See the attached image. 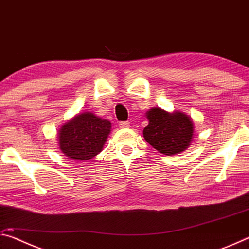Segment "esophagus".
<instances>
[{
	"instance_id": "obj_1",
	"label": "esophagus",
	"mask_w": 249,
	"mask_h": 249,
	"mask_svg": "<svg viewBox=\"0 0 249 249\" xmlns=\"http://www.w3.org/2000/svg\"><path fill=\"white\" fill-rule=\"evenodd\" d=\"M120 127L121 128H128L130 126V123L128 121H125V122H120Z\"/></svg>"
}]
</instances>
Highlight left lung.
<instances>
[{
    "label": "left lung",
    "instance_id": "1",
    "mask_svg": "<svg viewBox=\"0 0 249 249\" xmlns=\"http://www.w3.org/2000/svg\"><path fill=\"white\" fill-rule=\"evenodd\" d=\"M148 125L142 130L146 142L159 153L167 156L178 155L191 145L195 123L184 112H167L151 107L146 112Z\"/></svg>",
    "mask_w": 249,
    "mask_h": 249
}]
</instances>
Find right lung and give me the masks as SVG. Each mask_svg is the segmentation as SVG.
Listing matches in <instances>:
<instances>
[{
	"instance_id": "1",
	"label": "right lung",
	"mask_w": 249,
	"mask_h": 249,
	"mask_svg": "<svg viewBox=\"0 0 249 249\" xmlns=\"http://www.w3.org/2000/svg\"><path fill=\"white\" fill-rule=\"evenodd\" d=\"M111 129L112 123L108 120L92 112L79 113L59 128V149L69 159H92L102 151Z\"/></svg>"
}]
</instances>
